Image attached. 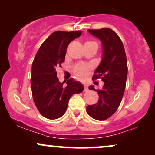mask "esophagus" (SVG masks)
I'll return each instance as SVG.
<instances>
[{
	"label": "esophagus",
	"mask_w": 155,
	"mask_h": 155,
	"mask_svg": "<svg viewBox=\"0 0 155 155\" xmlns=\"http://www.w3.org/2000/svg\"><path fill=\"white\" fill-rule=\"evenodd\" d=\"M84 91H87L88 90V86H87V85L86 84H84Z\"/></svg>",
	"instance_id": "esophagus-1"
}]
</instances>
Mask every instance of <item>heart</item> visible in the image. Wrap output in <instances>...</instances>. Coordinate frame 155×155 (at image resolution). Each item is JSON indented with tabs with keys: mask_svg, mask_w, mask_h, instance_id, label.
Wrapping results in <instances>:
<instances>
[{
	"mask_svg": "<svg viewBox=\"0 0 155 155\" xmlns=\"http://www.w3.org/2000/svg\"><path fill=\"white\" fill-rule=\"evenodd\" d=\"M85 44H94L97 46V44L95 42H94V41H87ZM88 71H89V67L86 65H79V66H78L74 69V73L81 79H83V78H85V76L87 74Z\"/></svg>",
	"mask_w": 155,
	"mask_h": 155,
	"instance_id": "obj_1",
	"label": "heart"
}]
</instances>
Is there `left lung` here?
<instances>
[{
  "mask_svg": "<svg viewBox=\"0 0 155 155\" xmlns=\"http://www.w3.org/2000/svg\"><path fill=\"white\" fill-rule=\"evenodd\" d=\"M88 31L101 41L102 60L92 79L101 78L104 85L98 90L93 86H89V89L97 91L99 100L97 104L88 106L86 111L94 119L104 120L117 111L122 101L128 74L126 55L120 38L111 29H89Z\"/></svg>",
  "mask_w": 155,
  "mask_h": 155,
  "instance_id": "8db88e82",
  "label": "left lung"
}]
</instances>
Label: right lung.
<instances>
[{
	"instance_id": "obj_1",
	"label": "right lung",
	"mask_w": 155,
	"mask_h": 155,
	"mask_svg": "<svg viewBox=\"0 0 155 155\" xmlns=\"http://www.w3.org/2000/svg\"><path fill=\"white\" fill-rule=\"evenodd\" d=\"M81 31H54L43 43L31 66V88L35 104L41 114L50 120L62 117L69 99L84 90V86L73 78L66 84L59 82L55 69L64 62L71 41L81 36Z\"/></svg>"
}]
</instances>
